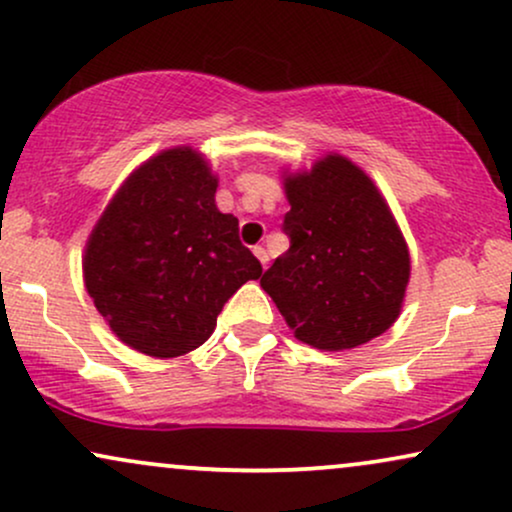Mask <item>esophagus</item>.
I'll return each instance as SVG.
<instances>
[{
	"instance_id": "esophagus-1",
	"label": "esophagus",
	"mask_w": 512,
	"mask_h": 512,
	"mask_svg": "<svg viewBox=\"0 0 512 512\" xmlns=\"http://www.w3.org/2000/svg\"><path fill=\"white\" fill-rule=\"evenodd\" d=\"M252 252H255V257H257V260H260L262 267H267V262H269V255H267V250H264L262 245H255V248H252Z\"/></svg>"
}]
</instances>
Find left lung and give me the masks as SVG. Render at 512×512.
Here are the masks:
<instances>
[{
	"label": "left lung",
	"mask_w": 512,
	"mask_h": 512,
	"mask_svg": "<svg viewBox=\"0 0 512 512\" xmlns=\"http://www.w3.org/2000/svg\"><path fill=\"white\" fill-rule=\"evenodd\" d=\"M283 174L291 248L260 286L307 346L348 350L381 336L398 319L410 281L408 243L384 195L336 152Z\"/></svg>",
	"instance_id": "left-lung-1"
}]
</instances>
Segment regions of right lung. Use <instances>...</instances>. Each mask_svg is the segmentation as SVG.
<instances>
[{
  "label": "right lung",
  "mask_w": 512,
  "mask_h": 512,
  "mask_svg": "<svg viewBox=\"0 0 512 512\" xmlns=\"http://www.w3.org/2000/svg\"><path fill=\"white\" fill-rule=\"evenodd\" d=\"M202 152L171 147L133 171L97 219L83 279L97 312L128 348L178 357L212 336L226 300L262 264L219 212Z\"/></svg>",
  "instance_id": "add662e5"
}]
</instances>
